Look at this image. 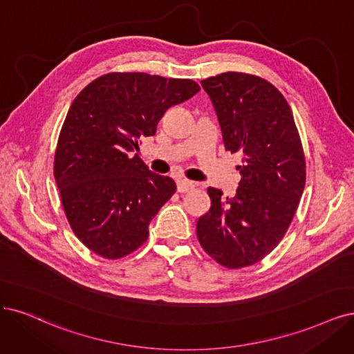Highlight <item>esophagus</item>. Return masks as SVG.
Masks as SVG:
<instances>
[{
	"mask_svg": "<svg viewBox=\"0 0 354 354\" xmlns=\"http://www.w3.org/2000/svg\"><path fill=\"white\" fill-rule=\"evenodd\" d=\"M194 187H195L194 182H191V180H188V179H178V180H176V189H178V192H180V194L191 191Z\"/></svg>",
	"mask_w": 354,
	"mask_h": 354,
	"instance_id": "34e87169",
	"label": "esophagus"
}]
</instances>
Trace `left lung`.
Masks as SVG:
<instances>
[{"label": "left lung", "mask_w": 354, "mask_h": 354, "mask_svg": "<svg viewBox=\"0 0 354 354\" xmlns=\"http://www.w3.org/2000/svg\"><path fill=\"white\" fill-rule=\"evenodd\" d=\"M217 112L227 151L241 157L233 197L208 188L210 210L197 238L216 263L230 270L266 258L289 229L306 182L302 141L289 103L270 82L223 73L201 82Z\"/></svg>", "instance_id": "left-lung-1"}]
</instances>
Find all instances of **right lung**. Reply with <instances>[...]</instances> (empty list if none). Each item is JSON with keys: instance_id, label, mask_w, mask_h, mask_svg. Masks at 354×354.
<instances>
[{"instance_id": "obj_1", "label": "right lung", "mask_w": 354, "mask_h": 354, "mask_svg": "<svg viewBox=\"0 0 354 354\" xmlns=\"http://www.w3.org/2000/svg\"><path fill=\"white\" fill-rule=\"evenodd\" d=\"M200 86L188 78L108 73L77 95L57 142L54 176L65 216L91 252L120 259L147 241L149 225L176 184L138 154L167 109Z\"/></svg>"}]
</instances>
